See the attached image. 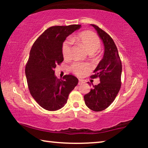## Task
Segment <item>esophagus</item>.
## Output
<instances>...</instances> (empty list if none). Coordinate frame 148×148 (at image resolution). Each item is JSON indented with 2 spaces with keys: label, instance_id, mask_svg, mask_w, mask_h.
Returning <instances> with one entry per match:
<instances>
[{
  "label": "esophagus",
  "instance_id": "obj_1",
  "mask_svg": "<svg viewBox=\"0 0 148 148\" xmlns=\"http://www.w3.org/2000/svg\"><path fill=\"white\" fill-rule=\"evenodd\" d=\"M84 80H82L81 79H79V84H81L82 83H84Z\"/></svg>",
  "mask_w": 148,
  "mask_h": 148
}]
</instances>
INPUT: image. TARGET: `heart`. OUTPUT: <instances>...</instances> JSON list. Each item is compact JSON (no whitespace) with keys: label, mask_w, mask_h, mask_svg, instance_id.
I'll return each mask as SVG.
<instances>
[{"label":"heart","mask_w":148,"mask_h":148,"mask_svg":"<svg viewBox=\"0 0 148 148\" xmlns=\"http://www.w3.org/2000/svg\"><path fill=\"white\" fill-rule=\"evenodd\" d=\"M76 38L86 47L89 53H94L101 47V40L99 36L91 31H84L77 35ZM72 40L71 38L64 40L62 46V53L64 59L71 58L72 55ZM72 72L77 76H82L92 69L91 65L89 63L81 62H74L71 64Z\"/></svg>","instance_id":"b5f03b06"}]
</instances>
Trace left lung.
Wrapping results in <instances>:
<instances>
[{
	"instance_id": "left-lung-1",
	"label": "left lung",
	"mask_w": 148,
	"mask_h": 148,
	"mask_svg": "<svg viewBox=\"0 0 148 148\" xmlns=\"http://www.w3.org/2000/svg\"><path fill=\"white\" fill-rule=\"evenodd\" d=\"M96 29L104 46L103 58L91 75L92 79L99 77L101 82L93 86L84 96V101L90 110L100 112L107 108L116 99L121 86V61L113 39L98 26L91 24ZM89 84V82H88Z\"/></svg>"
}]
</instances>
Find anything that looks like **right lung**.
I'll use <instances>...</instances> for the list:
<instances>
[{"label": "right lung", "mask_w": 148, "mask_h": 148, "mask_svg": "<svg viewBox=\"0 0 148 148\" xmlns=\"http://www.w3.org/2000/svg\"><path fill=\"white\" fill-rule=\"evenodd\" d=\"M81 25L53 26L46 29L31 47L25 66L30 93L40 106L48 111H56L67 102L69 95L78 79L72 74L62 79L55 76L57 65L63 61L62 46L67 36Z\"/></svg>", "instance_id": "right-lung-1"}]
</instances>
